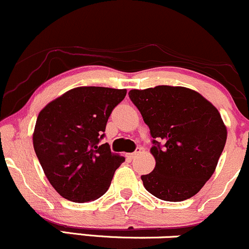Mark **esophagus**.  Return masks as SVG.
Masks as SVG:
<instances>
[{
    "mask_svg": "<svg viewBox=\"0 0 249 249\" xmlns=\"http://www.w3.org/2000/svg\"><path fill=\"white\" fill-rule=\"evenodd\" d=\"M142 150H143V149H142V147H137L135 152H132V154H130V158H135L136 156H138L139 154H141Z\"/></svg>",
    "mask_w": 249,
    "mask_h": 249,
    "instance_id": "obj_1",
    "label": "esophagus"
}]
</instances>
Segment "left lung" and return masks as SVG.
<instances>
[{
    "label": "left lung",
    "instance_id": "obj_1",
    "mask_svg": "<svg viewBox=\"0 0 249 249\" xmlns=\"http://www.w3.org/2000/svg\"><path fill=\"white\" fill-rule=\"evenodd\" d=\"M152 137V173L142 181L163 201L188 200L214 174L227 141V129L217 108L196 91L181 86L131 89Z\"/></svg>",
    "mask_w": 249,
    "mask_h": 249
}]
</instances>
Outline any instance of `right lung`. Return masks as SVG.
<instances>
[{
  "instance_id": "1",
  "label": "right lung",
  "mask_w": 249,
  "mask_h": 249,
  "mask_svg": "<svg viewBox=\"0 0 249 249\" xmlns=\"http://www.w3.org/2000/svg\"><path fill=\"white\" fill-rule=\"evenodd\" d=\"M126 89L84 86L51 102L37 116L33 133L35 154L49 183L68 201H94L106 193L125 160L99 145L112 110Z\"/></svg>"
}]
</instances>
